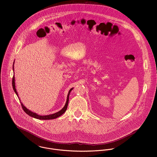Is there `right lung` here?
Returning <instances> with one entry per match:
<instances>
[{"label":"right lung","instance_id":"add662e5","mask_svg":"<svg viewBox=\"0 0 157 157\" xmlns=\"http://www.w3.org/2000/svg\"><path fill=\"white\" fill-rule=\"evenodd\" d=\"M14 63H13V72H14ZM12 85H13V88L14 90L15 93L16 94V95H17L19 99L20 100L19 97V95H18V94H17V90L16 89V85H15V77H14V75L13 76V81H12ZM73 90V88H71V90H69L68 94H67V101H66V103L64 106V107L60 110L59 111V112H56V113H52V114H49V115H38L35 112H32L31 111L29 110L28 109H27L24 105L21 102V105L22 106L23 109L25 112H26L28 115H29L30 117H33V118H37V119H39V120H52V119H55L59 117H60V115H62V114H63L65 111H67V105H68V101H69V94H70V92L72 90Z\"/></svg>","mask_w":157,"mask_h":157}]
</instances>
